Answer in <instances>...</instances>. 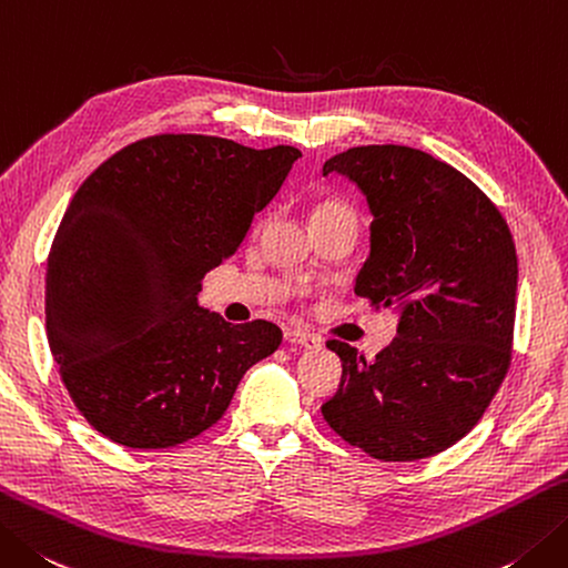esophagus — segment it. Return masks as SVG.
Instances as JSON below:
<instances>
[{
  "label": "esophagus",
  "instance_id": "obj_1",
  "mask_svg": "<svg viewBox=\"0 0 568 568\" xmlns=\"http://www.w3.org/2000/svg\"><path fill=\"white\" fill-rule=\"evenodd\" d=\"M285 342L287 344H295V347H303V349H320L322 347L320 337L310 335L307 329H297V327H287L285 329Z\"/></svg>",
  "mask_w": 568,
  "mask_h": 568
}]
</instances>
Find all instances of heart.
<instances>
[{
	"mask_svg": "<svg viewBox=\"0 0 568 568\" xmlns=\"http://www.w3.org/2000/svg\"><path fill=\"white\" fill-rule=\"evenodd\" d=\"M337 214H352V209L342 202H335V199H325V202H317L313 206V214H310V221L317 219H327V216H337Z\"/></svg>",
	"mask_w": 568,
	"mask_h": 568,
	"instance_id": "heart-1",
	"label": "heart"
}]
</instances>
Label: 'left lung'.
Wrapping results in <instances>:
<instances>
[{
	"instance_id": "1",
	"label": "left lung",
	"mask_w": 568,
	"mask_h": 568,
	"mask_svg": "<svg viewBox=\"0 0 568 568\" xmlns=\"http://www.w3.org/2000/svg\"><path fill=\"white\" fill-rule=\"evenodd\" d=\"M357 184L372 211L354 293L398 317L374 362L349 344L329 428L386 463L430 458L470 433L509 369L517 251L497 206L455 166L402 144L339 152L322 174Z\"/></svg>"
}]
</instances>
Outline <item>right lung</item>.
Returning <instances> with one entry per match:
<instances>
[{
	"label": "right lung",
	"mask_w": 568,
	"mask_h": 568,
	"mask_svg": "<svg viewBox=\"0 0 568 568\" xmlns=\"http://www.w3.org/2000/svg\"><path fill=\"white\" fill-rule=\"evenodd\" d=\"M300 150L154 135L115 152L73 194L47 265V332L73 404L125 448L180 446L224 416L273 322L199 307Z\"/></svg>",
	"instance_id": "1"
}]
</instances>
